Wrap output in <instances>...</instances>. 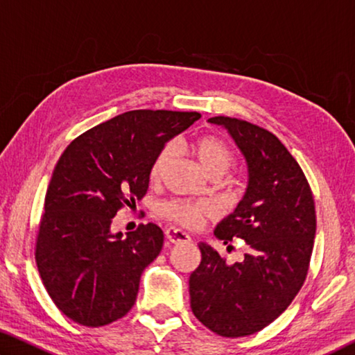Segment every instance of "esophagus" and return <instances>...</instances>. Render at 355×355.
<instances>
[{
  "label": "esophagus",
  "mask_w": 355,
  "mask_h": 355,
  "mask_svg": "<svg viewBox=\"0 0 355 355\" xmlns=\"http://www.w3.org/2000/svg\"><path fill=\"white\" fill-rule=\"evenodd\" d=\"M166 236H167V239H169V241L173 243V244L189 243V241H191V236L188 235V233L183 232L182 228H177V227L166 228Z\"/></svg>",
  "instance_id": "1"
}]
</instances>
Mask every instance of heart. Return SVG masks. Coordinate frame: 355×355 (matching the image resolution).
Wrapping results in <instances>:
<instances>
[{
  "instance_id": "b5f03b06",
  "label": "heart",
  "mask_w": 355,
  "mask_h": 355,
  "mask_svg": "<svg viewBox=\"0 0 355 355\" xmlns=\"http://www.w3.org/2000/svg\"><path fill=\"white\" fill-rule=\"evenodd\" d=\"M192 153L196 155L202 169L208 175H224L230 169L233 153L225 141L218 136H202L196 139L191 146ZM173 158L172 146H164L155 156L152 169H150V178L153 182H159L169 167ZM159 214L166 219L175 220L186 227H196L205 216L213 214L214 207L209 202H186V200H167L158 207Z\"/></svg>"
}]
</instances>
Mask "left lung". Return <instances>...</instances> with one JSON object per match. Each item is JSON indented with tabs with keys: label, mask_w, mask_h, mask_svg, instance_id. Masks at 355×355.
<instances>
[{
	"label": "left lung",
	"mask_w": 355,
	"mask_h": 355,
	"mask_svg": "<svg viewBox=\"0 0 355 355\" xmlns=\"http://www.w3.org/2000/svg\"><path fill=\"white\" fill-rule=\"evenodd\" d=\"M208 120L228 130L249 169L243 200L214 235L224 244L241 238L249 250L228 264L200 243L202 261L189 277L191 309L211 332L238 338L269 326L302 288L316 233L315 200L297 161L271 131L235 117Z\"/></svg>",
	"instance_id": "left-lung-1"
}]
</instances>
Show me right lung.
I'll return each mask as SVG.
<instances>
[{"label": "right lung", "mask_w": 355, "mask_h": 355, "mask_svg": "<svg viewBox=\"0 0 355 355\" xmlns=\"http://www.w3.org/2000/svg\"><path fill=\"white\" fill-rule=\"evenodd\" d=\"M199 117L128 111L64 150L45 194L35 263L46 293L71 321L106 326L135 305L141 274L159 255L164 235L152 222L125 238L114 235L112 218L146 196L155 156Z\"/></svg>", "instance_id": "1"}]
</instances>
